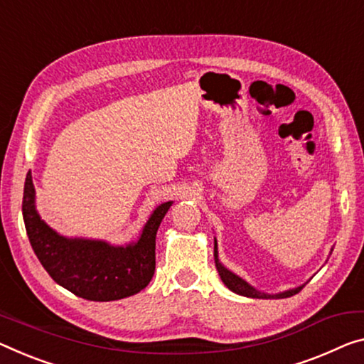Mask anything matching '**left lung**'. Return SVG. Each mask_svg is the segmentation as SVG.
Returning a JSON list of instances; mask_svg holds the SVG:
<instances>
[{"mask_svg": "<svg viewBox=\"0 0 364 364\" xmlns=\"http://www.w3.org/2000/svg\"><path fill=\"white\" fill-rule=\"evenodd\" d=\"M215 264H216V270H218V273H220V277L223 279V283H225L226 287L231 289L232 293L240 294V296H245V298L283 299V298H289V296L299 293L301 289L304 288V284H301V287H298V288L287 289V291H282V293H277V294H268V293H264V291H259V289H255L252 284H249L247 282H245V279H242L239 275H236V273H232L231 270H229V268H226L225 265L221 264L220 257H218V242H216V239H215Z\"/></svg>", "mask_w": 364, "mask_h": 364, "instance_id": "8db88e82", "label": "left lung"}]
</instances>
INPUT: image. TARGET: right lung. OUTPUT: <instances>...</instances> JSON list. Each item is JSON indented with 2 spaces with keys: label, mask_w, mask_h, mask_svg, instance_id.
<instances>
[{
  "label": "right lung",
  "mask_w": 364,
  "mask_h": 364,
  "mask_svg": "<svg viewBox=\"0 0 364 364\" xmlns=\"http://www.w3.org/2000/svg\"><path fill=\"white\" fill-rule=\"evenodd\" d=\"M172 201L156 206L136 240L114 245L102 239L66 237L38 215L31 171L26 176L22 216L27 236L48 275L89 301H117L148 287L156 267V232Z\"/></svg>",
  "instance_id": "obj_1"
}]
</instances>
